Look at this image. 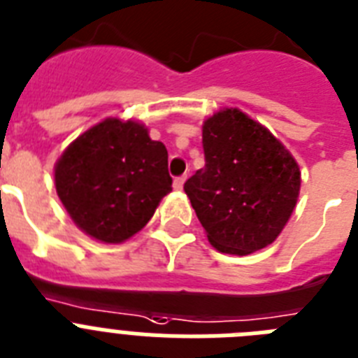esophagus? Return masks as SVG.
<instances>
[{
  "mask_svg": "<svg viewBox=\"0 0 358 358\" xmlns=\"http://www.w3.org/2000/svg\"><path fill=\"white\" fill-rule=\"evenodd\" d=\"M184 184H185V176H180V178H174V191H182L184 189Z\"/></svg>",
  "mask_w": 358,
  "mask_h": 358,
  "instance_id": "esophagus-1",
  "label": "esophagus"
}]
</instances>
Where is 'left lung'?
Here are the masks:
<instances>
[{
  "mask_svg": "<svg viewBox=\"0 0 358 358\" xmlns=\"http://www.w3.org/2000/svg\"><path fill=\"white\" fill-rule=\"evenodd\" d=\"M206 167L185 182L207 240L220 253L245 257L286 227L300 193V167L280 140L240 109L203 122Z\"/></svg>",
  "mask_w": 358,
  "mask_h": 358,
  "instance_id": "left-lung-1",
  "label": "left lung"
}]
</instances>
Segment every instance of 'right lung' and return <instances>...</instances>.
<instances>
[{"label":"right lung","mask_w":358,"mask_h":358,"mask_svg":"<svg viewBox=\"0 0 358 358\" xmlns=\"http://www.w3.org/2000/svg\"><path fill=\"white\" fill-rule=\"evenodd\" d=\"M54 184L72 222L103 244L136 235L173 189L164 143L143 123L120 118L80 134L54 165Z\"/></svg>","instance_id":"add662e5"}]
</instances>
